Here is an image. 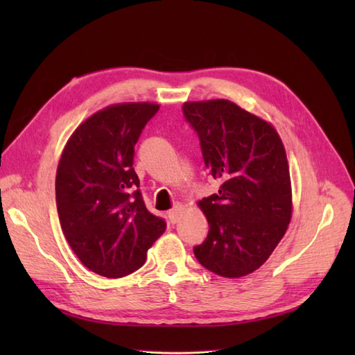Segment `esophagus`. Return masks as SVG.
<instances>
[{
  "label": "esophagus",
  "mask_w": 355,
  "mask_h": 355,
  "mask_svg": "<svg viewBox=\"0 0 355 355\" xmlns=\"http://www.w3.org/2000/svg\"><path fill=\"white\" fill-rule=\"evenodd\" d=\"M182 210H183V205H182V202H177V205L169 210L168 216H169V220H171L172 224H175V223L178 221L180 215H182Z\"/></svg>",
  "instance_id": "obj_1"
}]
</instances>
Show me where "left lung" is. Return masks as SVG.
Returning <instances> with one entry per match:
<instances>
[{
	"instance_id": "8db88e82",
	"label": "left lung",
	"mask_w": 355,
	"mask_h": 355,
	"mask_svg": "<svg viewBox=\"0 0 355 355\" xmlns=\"http://www.w3.org/2000/svg\"><path fill=\"white\" fill-rule=\"evenodd\" d=\"M183 114L198 135L209 175L221 182L218 193L200 201L209 233L193 254L216 275L245 276L268 259L291 220L281 137L230 101L186 102Z\"/></svg>"
}]
</instances>
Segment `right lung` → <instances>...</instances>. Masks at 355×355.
Segmentation results:
<instances>
[{"instance_id": "obj_1", "label": "right lung", "mask_w": 355, "mask_h": 355, "mask_svg": "<svg viewBox=\"0 0 355 355\" xmlns=\"http://www.w3.org/2000/svg\"><path fill=\"white\" fill-rule=\"evenodd\" d=\"M158 111L154 103L112 105L87 119L70 140L56 172L59 221L80 262L105 277L139 270L166 230L139 189L134 146Z\"/></svg>"}]
</instances>
